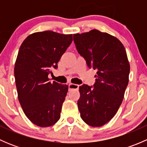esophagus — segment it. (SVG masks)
Instances as JSON below:
<instances>
[{"mask_svg":"<svg viewBox=\"0 0 147 147\" xmlns=\"http://www.w3.org/2000/svg\"><path fill=\"white\" fill-rule=\"evenodd\" d=\"M79 88V85L77 84H69V90H78Z\"/></svg>","mask_w":147,"mask_h":147,"instance_id":"obj_1","label":"esophagus"}]
</instances>
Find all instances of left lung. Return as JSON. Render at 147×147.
<instances>
[{"label":"left lung","mask_w":147,"mask_h":147,"mask_svg":"<svg viewBox=\"0 0 147 147\" xmlns=\"http://www.w3.org/2000/svg\"><path fill=\"white\" fill-rule=\"evenodd\" d=\"M78 53L89 68L97 70L92 86H80L78 109L83 121L101 127L116 115L129 83L130 66L125 48L115 37L92 30L74 34Z\"/></svg>","instance_id":"1"}]
</instances>
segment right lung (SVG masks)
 I'll return each instance as SVG.
<instances>
[{"mask_svg": "<svg viewBox=\"0 0 147 147\" xmlns=\"http://www.w3.org/2000/svg\"><path fill=\"white\" fill-rule=\"evenodd\" d=\"M72 35L53 31L28 35L19 49L14 68L18 100L33 124L47 127L60 118L68 85L49 81L52 69L72 43Z\"/></svg>", "mask_w": 147, "mask_h": 147, "instance_id": "right-lung-1", "label": "right lung"}]
</instances>
